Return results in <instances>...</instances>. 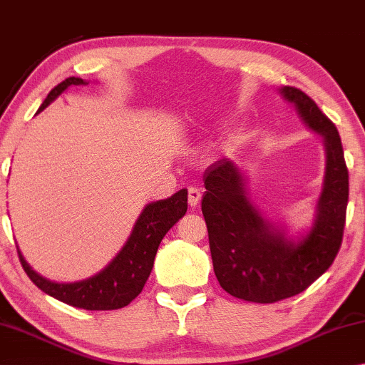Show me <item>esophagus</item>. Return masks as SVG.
Here are the masks:
<instances>
[{
  "label": "esophagus",
  "mask_w": 365,
  "mask_h": 365,
  "mask_svg": "<svg viewBox=\"0 0 365 365\" xmlns=\"http://www.w3.org/2000/svg\"><path fill=\"white\" fill-rule=\"evenodd\" d=\"M187 197H189V205L190 207H197V205H199L200 199H202V192L197 187H189Z\"/></svg>",
  "instance_id": "obj_1"
}]
</instances>
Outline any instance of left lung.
I'll list each match as a JSON object with an SVG mask.
<instances>
[{"label":"left lung","instance_id":"left-lung-1","mask_svg":"<svg viewBox=\"0 0 365 365\" xmlns=\"http://www.w3.org/2000/svg\"><path fill=\"white\" fill-rule=\"evenodd\" d=\"M280 96L322 138L325 175L308 231L289 237L285 227L261 215L248 197L244 173L231 160L205 171L202 213L208 227L215 276L229 295L252 303L295 297L334 263L341 247L349 195L348 168L336 126L308 94L282 86Z\"/></svg>","mask_w":365,"mask_h":365}]
</instances>
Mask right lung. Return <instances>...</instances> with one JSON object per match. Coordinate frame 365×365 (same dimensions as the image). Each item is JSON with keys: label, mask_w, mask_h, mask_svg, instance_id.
Masks as SVG:
<instances>
[{"label": "right lung", "mask_w": 365, "mask_h": 365, "mask_svg": "<svg viewBox=\"0 0 365 365\" xmlns=\"http://www.w3.org/2000/svg\"><path fill=\"white\" fill-rule=\"evenodd\" d=\"M88 83L89 81L76 78V76L63 80L51 89L38 112L44 110L70 86H81ZM186 212L187 189L178 190L175 195L165 200L147 203L134 222L130 237L110 263L104 269L96 272L94 276L78 280V282L59 284L40 276L31 269L22 252L17 248L19 258H21L24 271L27 272L31 282L44 293H48L49 297L80 309H120L130 304L143 292L144 284L150 276L160 242L165 237V234L186 215Z\"/></svg>", "instance_id": "add662e5"}]
</instances>
